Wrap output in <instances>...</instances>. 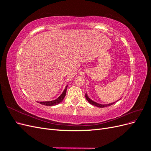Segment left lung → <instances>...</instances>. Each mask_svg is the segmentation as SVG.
I'll return each mask as SVG.
<instances>
[{
  "instance_id": "obj_1",
  "label": "left lung",
  "mask_w": 151,
  "mask_h": 151,
  "mask_svg": "<svg viewBox=\"0 0 151 151\" xmlns=\"http://www.w3.org/2000/svg\"><path fill=\"white\" fill-rule=\"evenodd\" d=\"M85 96H86V99L88 100V101L90 104H91L92 105H94V106H97V107H99V108H104V107H106V106H111V105L113 104L114 103H115V102H114V103H109V104H99V103H96V102L93 101V100H91V99L88 96V95H87V94H86H86H85Z\"/></svg>"
}]
</instances>
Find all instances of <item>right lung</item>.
<instances>
[{"mask_svg":"<svg viewBox=\"0 0 151 151\" xmlns=\"http://www.w3.org/2000/svg\"><path fill=\"white\" fill-rule=\"evenodd\" d=\"M67 86L65 87V88L64 89V91H63V92L62 93V94L59 96L57 99H55V100H53V101H43V102H40L39 103L42 104L43 105H45V106H55V105L56 104H58L60 103H61L62 101L63 98H65V94H66V91H67Z\"/></svg>","mask_w":151,"mask_h":151,"instance_id":"add662e5","label":"right lung"}]
</instances>
